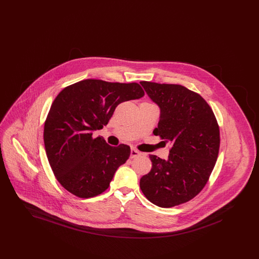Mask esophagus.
I'll use <instances>...</instances> for the list:
<instances>
[{
	"instance_id": "obj_1",
	"label": "esophagus",
	"mask_w": 259,
	"mask_h": 259,
	"mask_svg": "<svg viewBox=\"0 0 259 259\" xmlns=\"http://www.w3.org/2000/svg\"><path fill=\"white\" fill-rule=\"evenodd\" d=\"M142 154V152H140L139 150H137L135 148H132L131 149V158H136V157H138V156H140Z\"/></svg>"
}]
</instances>
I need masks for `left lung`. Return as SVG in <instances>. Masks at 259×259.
Returning a JSON list of instances; mask_svg holds the SVG:
<instances>
[{
  "mask_svg": "<svg viewBox=\"0 0 259 259\" xmlns=\"http://www.w3.org/2000/svg\"><path fill=\"white\" fill-rule=\"evenodd\" d=\"M160 108L153 134L172 144L168 159L149 155L140 187L152 204L171 208L195 197L208 183L220 150V127L209 104L180 84L140 82Z\"/></svg>",
  "mask_w": 259,
  "mask_h": 259,
  "instance_id": "left-lung-1",
  "label": "left lung"
}]
</instances>
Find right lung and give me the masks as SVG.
I'll return each mask as SVG.
<instances>
[{
  "label": "right lung",
  "instance_id": "right-lung-1",
  "mask_svg": "<svg viewBox=\"0 0 259 259\" xmlns=\"http://www.w3.org/2000/svg\"><path fill=\"white\" fill-rule=\"evenodd\" d=\"M137 82L84 79L65 87L54 99L44 128L47 156L60 185L79 198L107 190L117 168L130 156V147H111L93 131L102 129L122 102L142 98Z\"/></svg>",
  "mask_w": 259,
  "mask_h": 259
}]
</instances>
